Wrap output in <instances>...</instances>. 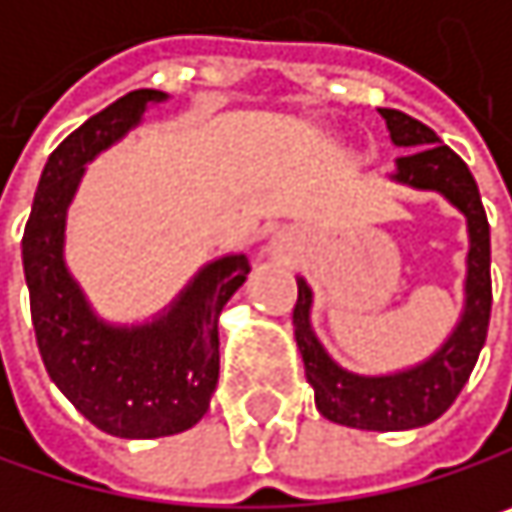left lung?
<instances>
[{
	"label": "left lung",
	"instance_id": "8db88e82",
	"mask_svg": "<svg viewBox=\"0 0 512 512\" xmlns=\"http://www.w3.org/2000/svg\"><path fill=\"white\" fill-rule=\"evenodd\" d=\"M388 136L406 154L397 156L394 183L418 192H439L465 216L468 255L462 281V311L454 332L445 344L424 361L394 370V373H353L341 367L320 344L311 326L314 290L302 275H296L299 299L293 308L296 347L305 361V376L314 388V403L323 418L356 427V430H415L451 409L462 385L468 382L477 356L486 344L489 311H492V278H489V222L468 165L421 121L397 112L379 109Z\"/></svg>",
	"mask_w": 512,
	"mask_h": 512
}]
</instances>
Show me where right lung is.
I'll list each match as a JSON object with an SVG mask.
<instances>
[{
  "label": "right lung",
  "instance_id": "obj_1",
  "mask_svg": "<svg viewBox=\"0 0 512 512\" xmlns=\"http://www.w3.org/2000/svg\"><path fill=\"white\" fill-rule=\"evenodd\" d=\"M168 94L139 88L88 118L47 159L23 234L32 326L58 391L103 433L159 439L195 427L219 382V314L249 275L243 252L204 263L145 323H109L64 260L67 207L94 162Z\"/></svg>",
  "mask_w": 512,
  "mask_h": 512
}]
</instances>
